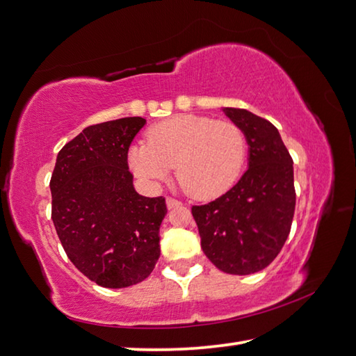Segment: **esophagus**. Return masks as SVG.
<instances>
[{
    "instance_id": "1",
    "label": "esophagus",
    "mask_w": 356,
    "mask_h": 356,
    "mask_svg": "<svg viewBox=\"0 0 356 356\" xmlns=\"http://www.w3.org/2000/svg\"><path fill=\"white\" fill-rule=\"evenodd\" d=\"M165 204H167V208L168 209H175V208H179L181 207V202H178V200H175V198H172V197H168L167 200H165Z\"/></svg>"
}]
</instances>
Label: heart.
Here are the masks:
<instances>
[{
	"label": "heart",
	"mask_w": 356,
	"mask_h": 356,
	"mask_svg": "<svg viewBox=\"0 0 356 356\" xmlns=\"http://www.w3.org/2000/svg\"><path fill=\"white\" fill-rule=\"evenodd\" d=\"M245 156V134L238 124L183 114L154 124L147 145L129 148L128 162L136 177L149 186L167 181L175 167L178 183L191 197L211 200L233 188Z\"/></svg>",
	"instance_id": "heart-1"
}]
</instances>
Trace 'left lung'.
<instances>
[{
  "mask_svg": "<svg viewBox=\"0 0 356 356\" xmlns=\"http://www.w3.org/2000/svg\"><path fill=\"white\" fill-rule=\"evenodd\" d=\"M222 111L244 131L248 165L222 197L192 207V216L211 263L232 275H250L269 266L288 239L296 209L294 167L269 120L247 109Z\"/></svg>",
  "mask_w": 356,
  "mask_h": 356,
  "instance_id": "8db88e82",
  "label": "left lung"
}]
</instances>
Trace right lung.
I'll return each instance as SVG.
<instances>
[{
  "mask_svg": "<svg viewBox=\"0 0 356 356\" xmlns=\"http://www.w3.org/2000/svg\"><path fill=\"white\" fill-rule=\"evenodd\" d=\"M147 123L124 117L92 124L60 149L49 181L51 219L68 259L103 288L137 284L158 263L162 197H142L128 149Z\"/></svg>",
  "mask_w": 356,
  "mask_h": 356,
  "instance_id": "obj_1",
  "label": "right lung"
}]
</instances>
